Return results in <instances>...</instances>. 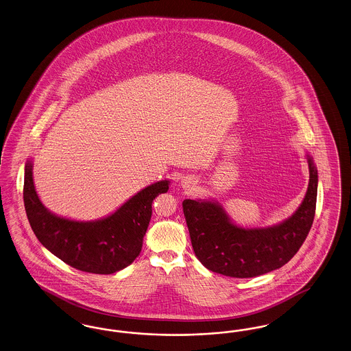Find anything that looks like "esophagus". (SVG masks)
Listing matches in <instances>:
<instances>
[{
  "label": "esophagus",
  "mask_w": 351,
  "mask_h": 351,
  "mask_svg": "<svg viewBox=\"0 0 351 351\" xmlns=\"http://www.w3.org/2000/svg\"><path fill=\"white\" fill-rule=\"evenodd\" d=\"M182 188H185V189L191 191V189H193V186H195L196 182H195L192 178H185V179L182 180Z\"/></svg>",
  "instance_id": "esophagus-1"
}]
</instances>
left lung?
Segmentation results:
<instances>
[{
  "instance_id": "obj_1",
  "label": "left lung",
  "mask_w": 351,
  "mask_h": 351,
  "mask_svg": "<svg viewBox=\"0 0 351 351\" xmlns=\"http://www.w3.org/2000/svg\"><path fill=\"white\" fill-rule=\"evenodd\" d=\"M309 184L299 209L267 228H241L230 222L221 205L184 199L182 211L197 258L211 271L251 278L287 264L308 235L317 197V169L308 156Z\"/></svg>"
}]
</instances>
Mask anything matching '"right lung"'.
<instances>
[{
	"label": "right lung",
	"mask_w": 351,
	"mask_h": 351,
	"mask_svg": "<svg viewBox=\"0 0 351 351\" xmlns=\"http://www.w3.org/2000/svg\"><path fill=\"white\" fill-rule=\"evenodd\" d=\"M169 191V182H155L97 222L60 218L44 208L32 180V163L25 169L23 201L28 222L43 245L65 264L94 274H112L140 254L152 218L155 197Z\"/></svg>",
	"instance_id": "add662e5"
}]
</instances>
